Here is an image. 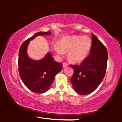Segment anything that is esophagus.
<instances>
[{"label":"esophagus","mask_w":122,"mask_h":122,"mask_svg":"<svg viewBox=\"0 0 122 122\" xmlns=\"http://www.w3.org/2000/svg\"><path fill=\"white\" fill-rule=\"evenodd\" d=\"M68 65V64L67 63H66V62H64L63 63V67H66V66H67Z\"/></svg>","instance_id":"esophagus-1"}]
</instances>
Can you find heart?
<instances>
[{
  "label": "heart",
  "instance_id": "1",
  "mask_svg": "<svg viewBox=\"0 0 122 122\" xmlns=\"http://www.w3.org/2000/svg\"><path fill=\"white\" fill-rule=\"evenodd\" d=\"M92 42L88 37L73 36L65 38L55 50L59 54L68 51L69 59L73 62H81L86 59L91 50Z\"/></svg>",
  "mask_w": 122,
  "mask_h": 122
}]
</instances>
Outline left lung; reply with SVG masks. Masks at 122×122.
<instances>
[{"instance_id":"1","label":"left lung","mask_w":122,"mask_h":122,"mask_svg":"<svg viewBox=\"0 0 122 122\" xmlns=\"http://www.w3.org/2000/svg\"><path fill=\"white\" fill-rule=\"evenodd\" d=\"M90 54L80 64L71 65L74 73L71 79L74 90L86 95L95 90L105 76L107 51L105 45L92 34Z\"/></svg>"}]
</instances>
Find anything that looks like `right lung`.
I'll use <instances>...</instances> for the list:
<instances>
[{"mask_svg": "<svg viewBox=\"0 0 122 122\" xmlns=\"http://www.w3.org/2000/svg\"><path fill=\"white\" fill-rule=\"evenodd\" d=\"M50 34V31L36 33L22 44L19 50L18 71L20 78L28 89L38 94L49 90L55 75L62 69L63 64L55 61L50 53L40 61H33L28 56L26 49L30 41L35 37Z\"/></svg>", "mask_w": 122, "mask_h": 122, "instance_id": "1", "label": "right lung"}]
</instances>
